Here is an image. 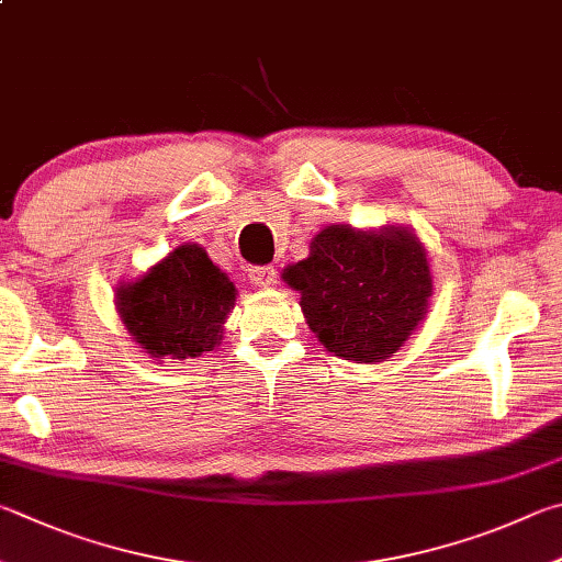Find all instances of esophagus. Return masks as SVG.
<instances>
[{
  "label": "esophagus",
  "mask_w": 562,
  "mask_h": 562,
  "mask_svg": "<svg viewBox=\"0 0 562 562\" xmlns=\"http://www.w3.org/2000/svg\"><path fill=\"white\" fill-rule=\"evenodd\" d=\"M248 278H250V282L255 284V288L268 290L270 284H274V280H278V270H274L272 265H260V268H250L248 270Z\"/></svg>",
  "instance_id": "obj_1"
}]
</instances>
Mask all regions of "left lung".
<instances>
[{"instance_id":"left-lung-1","label":"left lung","mask_w":562,"mask_h":562,"mask_svg":"<svg viewBox=\"0 0 562 562\" xmlns=\"http://www.w3.org/2000/svg\"><path fill=\"white\" fill-rule=\"evenodd\" d=\"M282 280L302 294V314L324 349L356 363L391 359L432 297L430 258L403 226H326Z\"/></svg>"}]
</instances>
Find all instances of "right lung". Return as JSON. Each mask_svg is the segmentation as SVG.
<instances>
[{
  "mask_svg": "<svg viewBox=\"0 0 562 562\" xmlns=\"http://www.w3.org/2000/svg\"><path fill=\"white\" fill-rule=\"evenodd\" d=\"M236 284L199 243H181L147 272L115 288L130 339L149 359H196L221 346Z\"/></svg>",
  "mask_w": 562,
  "mask_h": 562,
  "instance_id": "1",
  "label": "right lung"
}]
</instances>
